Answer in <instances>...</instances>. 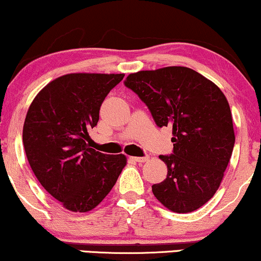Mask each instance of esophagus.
<instances>
[{
	"label": "esophagus",
	"mask_w": 261,
	"mask_h": 261,
	"mask_svg": "<svg viewBox=\"0 0 261 261\" xmlns=\"http://www.w3.org/2000/svg\"><path fill=\"white\" fill-rule=\"evenodd\" d=\"M133 161H136V162H145V161H148L149 160V158L148 156H143V158H139V156H134V158H130Z\"/></svg>",
	"instance_id": "esophagus-1"
}]
</instances>
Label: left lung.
<instances>
[{
  "label": "left lung",
  "instance_id": "left-lung-1",
  "mask_svg": "<svg viewBox=\"0 0 261 261\" xmlns=\"http://www.w3.org/2000/svg\"><path fill=\"white\" fill-rule=\"evenodd\" d=\"M124 85L148 106L158 127L172 128V154L159 156L167 165V177L151 187L156 199L176 213L199 209L219 189L233 151L227 99L187 67L133 73Z\"/></svg>",
  "mask_w": 261,
  "mask_h": 261
}]
</instances>
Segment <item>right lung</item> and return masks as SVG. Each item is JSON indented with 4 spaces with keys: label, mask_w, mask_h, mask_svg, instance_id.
Listing matches in <instances>:
<instances>
[{
    "label": "right lung",
    "mask_w": 261,
    "mask_h": 261,
    "mask_svg": "<svg viewBox=\"0 0 261 261\" xmlns=\"http://www.w3.org/2000/svg\"><path fill=\"white\" fill-rule=\"evenodd\" d=\"M124 74L73 73L48 83L28 110L23 144L34 174L66 209L87 213L109 194L125 156L89 148L107 94Z\"/></svg>",
    "instance_id": "obj_1"
}]
</instances>
